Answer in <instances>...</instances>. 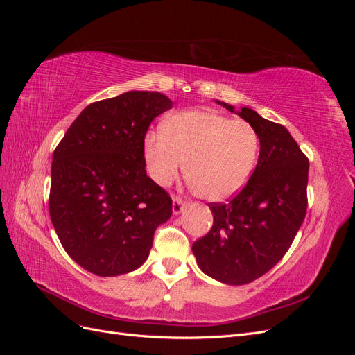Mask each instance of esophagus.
Instances as JSON below:
<instances>
[{"mask_svg":"<svg viewBox=\"0 0 355 355\" xmlns=\"http://www.w3.org/2000/svg\"><path fill=\"white\" fill-rule=\"evenodd\" d=\"M185 209V202L180 198H173V204H171V210H173V214H180Z\"/></svg>","mask_w":355,"mask_h":355,"instance_id":"esophagus-1","label":"esophagus"}]
</instances>
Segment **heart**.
I'll use <instances>...</instances> for the list:
<instances>
[{
  "label": "heart",
  "instance_id": "1",
  "mask_svg": "<svg viewBox=\"0 0 355 355\" xmlns=\"http://www.w3.org/2000/svg\"><path fill=\"white\" fill-rule=\"evenodd\" d=\"M144 151L149 175L158 185L167 187L185 167L200 197L223 201L249 180L259 154V136L247 121L191 110L167 118L163 132L146 135Z\"/></svg>",
  "mask_w": 355,
  "mask_h": 355
}]
</instances>
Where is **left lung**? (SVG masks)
I'll return each instance as SVG.
<instances>
[{
  "label": "left lung",
  "instance_id": "obj_1",
  "mask_svg": "<svg viewBox=\"0 0 355 355\" xmlns=\"http://www.w3.org/2000/svg\"><path fill=\"white\" fill-rule=\"evenodd\" d=\"M259 136L261 153L247 185L227 204H209L213 227L192 244L200 270L230 286L247 284L280 262L306 213L308 158L282 124L252 108L235 111Z\"/></svg>",
  "mask_w": 355,
  "mask_h": 355
}]
</instances>
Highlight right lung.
Listing matches in <instances>:
<instances>
[{
	"instance_id": "1",
	"label": "right lung",
	"mask_w": 355,
	"mask_h": 355,
	"mask_svg": "<svg viewBox=\"0 0 355 355\" xmlns=\"http://www.w3.org/2000/svg\"><path fill=\"white\" fill-rule=\"evenodd\" d=\"M173 102L158 92H125L94 102L53 153L50 218L65 252L85 271L116 277L137 270L171 198L146 175L144 141Z\"/></svg>"
}]
</instances>
